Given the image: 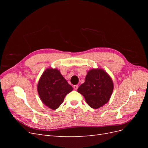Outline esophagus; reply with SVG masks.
<instances>
[{"instance_id": "obj_1", "label": "esophagus", "mask_w": 148, "mask_h": 148, "mask_svg": "<svg viewBox=\"0 0 148 148\" xmlns=\"http://www.w3.org/2000/svg\"><path fill=\"white\" fill-rule=\"evenodd\" d=\"M78 88V85H74V86H73V88H74V89H75V90H77Z\"/></svg>"}]
</instances>
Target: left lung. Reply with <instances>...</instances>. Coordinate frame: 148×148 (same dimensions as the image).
Here are the masks:
<instances>
[{
    "label": "left lung",
    "instance_id": "8db88e82",
    "mask_svg": "<svg viewBox=\"0 0 148 148\" xmlns=\"http://www.w3.org/2000/svg\"><path fill=\"white\" fill-rule=\"evenodd\" d=\"M114 89V83L110 75L102 69L89 70L84 83L78 88L87 104L97 109L107 104L110 100Z\"/></svg>",
    "mask_w": 148,
    "mask_h": 148
}]
</instances>
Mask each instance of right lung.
<instances>
[{
	"label": "right lung",
	"mask_w": 148,
	"mask_h": 148,
	"mask_svg": "<svg viewBox=\"0 0 148 148\" xmlns=\"http://www.w3.org/2000/svg\"><path fill=\"white\" fill-rule=\"evenodd\" d=\"M38 92L41 101L49 108L56 110L64 102L65 96L73 90L56 69L45 70L38 83Z\"/></svg>",
	"instance_id": "1"
}]
</instances>
